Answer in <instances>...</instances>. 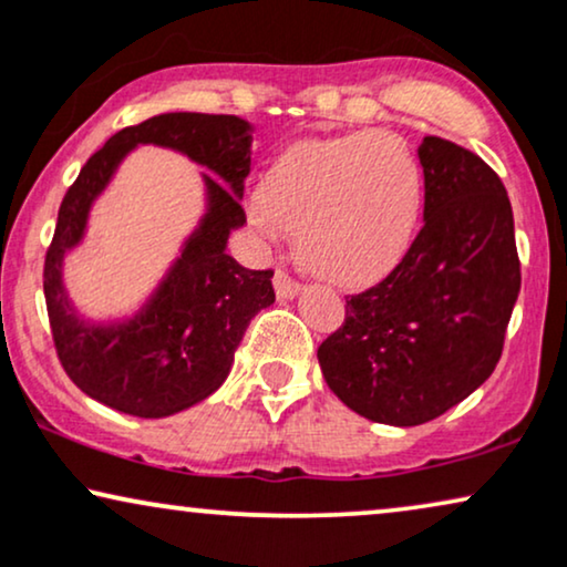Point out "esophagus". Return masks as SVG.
I'll list each match as a JSON object with an SVG mask.
<instances>
[{
	"mask_svg": "<svg viewBox=\"0 0 567 567\" xmlns=\"http://www.w3.org/2000/svg\"><path fill=\"white\" fill-rule=\"evenodd\" d=\"M275 292L279 300H290L300 292V282L298 279H292L285 269H277L275 271Z\"/></svg>",
	"mask_w": 567,
	"mask_h": 567,
	"instance_id": "obj_1",
	"label": "esophagus"
}]
</instances>
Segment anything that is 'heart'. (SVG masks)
<instances>
[{"label":"heart","mask_w":567,"mask_h":567,"mask_svg":"<svg viewBox=\"0 0 567 567\" xmlns=\"http://www.w3.org/2000/svg\"><path fill=\"white\" fill-rule=\"evenodd\" d=\"M422 173L394 134L358 132L303 142L271 163L248 217L267 236L298 228V251L316 275L358 285L389 271L410 244Z\"/></svg>","instance_id":"obj_1"}]
</instances>
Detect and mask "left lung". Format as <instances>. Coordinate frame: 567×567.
Masks as SVG:
<instances>
[{
  "mask_svg": "<svg viewBox=\"0 0 567 567\" xmlns=\"http://www.w3.org/2000/svg\"><path fill=\"white\" fill-rule=\"evenodd\" d=\"M422 228L373 288L347 296L319 347L329 389L362 417L412 427L480 389L503 352L520 290L513 209L480 155L441 137L417 150Z\"/></svg>",
  "mask_w": 567,
  "mask_h": 567,
  "instance_id": "left-lung-1",
  "label": "left lung"
}]
</instances>
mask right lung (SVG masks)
<instances>
[{"instance_id":"obj_1","label":"right lung","mask_w":567,"mask_h":567,"mask_svg":"<svg viewBox=\"0 0 567 567\" xmlns=\"http://www.w3.org/2000/svg\"><path fill=\"white\" fill-rule=\"evenodd\" d=\"M137 144L178 148L206 174L208 215L143 311L130 322H82L61 285L63 254L81 239L89 205ZM251 171V126L217 113H161L113 134L66 188L43 264L51 337L64 373L90 399L134 417H168L207 399L228 379L233 354L261 308L275 303L271 269H246L225 254Z\"/></svg>"}]
</instances>
